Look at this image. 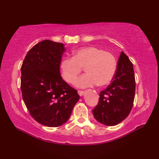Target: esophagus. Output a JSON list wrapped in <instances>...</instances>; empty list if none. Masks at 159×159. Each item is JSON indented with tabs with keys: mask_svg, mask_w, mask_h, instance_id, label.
<instances>
[{
	"mask_svg": "<svg viewBox=\"0 0 159 159\" xmlns=\"http://www.w3.org/2000/svg\"><path fill=\"white\" fill-rule=\"evenodd\" d=\"M78 93H79V95L80 96H83L84 95V91H82V90H79L78 91Z\"/></svg>",
	"mask_w": 159,
	"mask_h": 159,
	"instance_id": "34e87169",
	"label": "esophagus"
}]
</instances>
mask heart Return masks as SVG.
<instances>
[{"label":"heart","mask_w":159,"mask_h":159,"mask_svg":"<svg viewBox=\"0 0 159 159\" xmlns=\"http://www.w3.org/2000/svg\"><path fill=\"white\" fill-rule=\"evenodd\" d=\"M82 68L86 74L76 80L77 87L85 88L97 84L104 86L114 79L116 60L108 51L95 46H85L74 50L72 58L64 57L60 63L61 76L69 83L75 82Z\"/></svg>","instance_id":"obj_1"}]
</instances>
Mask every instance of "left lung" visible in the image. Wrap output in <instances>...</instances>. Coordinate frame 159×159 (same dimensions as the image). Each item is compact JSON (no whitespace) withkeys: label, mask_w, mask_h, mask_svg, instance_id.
I'll return each mask as SVG.
<instances>
[{"label":"left lung","mask_w":159,"mask_h":159,"mask_svg":"<svg viewBox=\"0 0 159 159\" xmlns=\"http://www.w3.org/2000/svg\"><path fill=\"white\" fill-rule=\"evenodd\" d=\"M134 94L135 79L133 63L121 52L114 79L99 94L98 105L93 110L94 117L104 125L113 126L118 124L130 114Z\"/></svg>","instance_id":"1"}]
</instances>
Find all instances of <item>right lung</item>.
<instances>
[{"mask_svg": "<svg viewBox=\"0 0 159 159\" xmlns=\"http://www.w3.org/2000/svg\"><path fill=\"white\" fill-rule=\"evenodd\" d=\"M64 45L44 40L29 50L21 67L22 98L30 115L48 127L69 120L80 96L62 79L60 63Z\"/></svg>", "mask_w": 159, "mask_h": 159, "instance_id": "add662e5", "label": "right lung"}]
</instances>
